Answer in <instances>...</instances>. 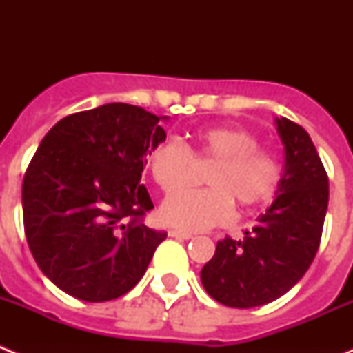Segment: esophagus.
I'll return each instance as SVG.
<instances>
[{"label":"esophagus","instance_id":"obj_1","mask_svg":"<svg viewBox=\"0 0 353 353\" xmlns=\"http://www.w3.org/2000/svg\"><path fill=\"white\" fill-rule=\"evenodd\" d=\"M168 233H170V236H174V239H183V240L192 239V233L182 232V230H170Z\"/></svg>","mask_w":353,"mask_h":353}]
</instances>
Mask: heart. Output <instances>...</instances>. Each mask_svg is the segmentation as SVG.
Listing matches in <instances>:
<instances>
[{
    "instance_id": "obj_1",
    "label": "heart",
    "mask_w": 353,
    "mask_h": 353,
    "mask_svg": "<svg viewBox=\"0 0 353 353\" xmlns=\"http://www.w3.org/2000/svg\"><path fill=\"white\" fill-rule=\"evenodd\" d=\"M194 160L214 161L208 189L176 193L161 207L164 223L187 232L226 224L235 203L244 210L267 203L281 182L279 159L260 148L256 134L235 125L196 130L189 145L164 139L150 150L146 166L154 182L171 194L185 185Z\"/></svg>"
}]
</instances>
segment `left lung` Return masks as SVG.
Wrapping results in <instances>:
<instances>
[{"instance_id": "8db88e82", "label": "left lung", "mask_w": 353, "mask_h": 353, "mask_svg": "<svg viewBox=\"0 0 353 353\" xmlns=\"http://www.w3.org/2000/svg\"><path fill=\"white\" fill-rule=\"evenodd\" d=\"M285 173L277 196L242 240L226 236L201 269L212 299L230 307H256L285 295L316 256L329 203V176L310 134L277 118Z\"/></svg>"}]
</instances>
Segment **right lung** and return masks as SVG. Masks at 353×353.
Returning <instances> with one entry per match:
<instances>
[{
	"instance_id": "right-lung-1",
	"label": "right lung",
	"mask_w": 353,
	"mask_h": 353,
	"mask_svg": "<svg viewBox=\"0 0 353 353\" xmlns=\"http://www.w3.org/2000/svg\"><path fill=\"white\" fill-rule=\"evenodd\" d=\"M164 139L157 114L121 102L68 114L46 134L24 173V233L65 293L105 302L145 276L168 233L143 223L154 203L141 173Z\"/></svg>"
}]
</instances>
